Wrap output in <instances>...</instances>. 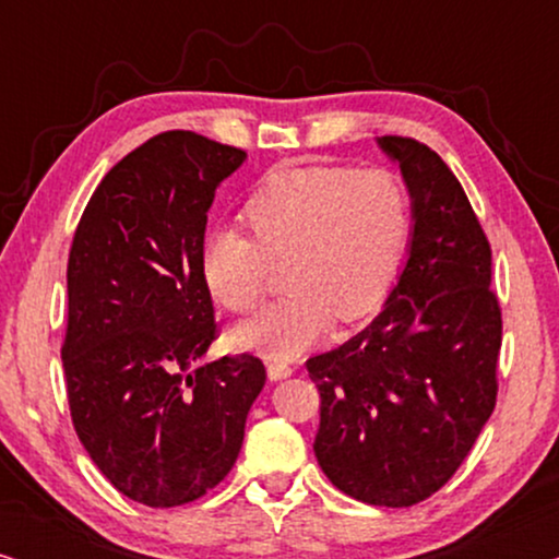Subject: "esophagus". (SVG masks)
<instances>
[{"label": "esophagus", "instance_id": "esophagus-1", "mask_svg": "<svg viewBox=\"0 0 559 559\" xmlns=\"http://www.w3.org/2000/svg\"><path fill=\"white\" fill-rule=\"evenodd\" d=\"M266 377H270V381H282V379L293 377V366H287L282 361H270L266 364Z\"/></svg>", "mask_w": 559, "mask_h": 559}]
</instances>
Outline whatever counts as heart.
Listing matches in <instances>:
<instances>
[{
	"mask_svg": "<svg viewBox=\"0 0 559 559\" xmlns=\"http://www.w3.org/2000/svg\"><path fill=\"white\" fill-rule=\"evenodd\" d=\"M247 231L211 236L201 251L213 300L249 312L270 264H282L285 297L231 331L241 350L293 361L338 323L369 316L392 287L409 239V193L400 175L348 165L280 167L241 205Z\"/></svg>",
	"mask_w": 559,
	"mask_h": 559,
	"instance_id": "1",
	"label": "heart"
}]
</instances>
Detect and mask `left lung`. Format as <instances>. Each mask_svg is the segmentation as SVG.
Returning a JSON list of instances; mask_svg holds the SVG:
<instances>
[{"label":"left lung","mask_w":559,"mask_h":559,"mask_svg":"<svg viewBox=\"0 0 559 559\" xmlns=\"http://www.w3.org/2000/svg\"><path fill=\"white\" fill-rule=\"evenodd\" d=\"M412 201L407 262L361 333L312 356L316 457L335 488L373 507H412L461 468L496 407L501 308L491 247L438 152L379 136Z\"/></svg>","instance_id":"left-lung-1"}]
</instances>
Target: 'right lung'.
I'll return each mask as SVG.
<instances>
[{
    "instance_id": "right-lung-1",
    "label": "right lung",
    "mask_w": 559,
    "mask_h": 559,
    "mask_svg": "<svg viewBox=\"0 0 559 559\" xmlns=\"http://www.w3.org/2000/svg\"><path fill=\"white\" fill-rule=\"evenodd\" d=\"M243 159L195 132L152 136L98 182L68 257L60 358L73 427L111 486L152 509L226 478L266 381L249 354L201 364L216 338L205 224Z\"/></svg>"
}]
</instances>
